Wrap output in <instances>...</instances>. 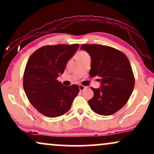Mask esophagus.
Listing matches in <instances>:
<instances>
[{"label":"esophagus","instance_id":"34e87169","mask_svg":"<svg viewBox=\"0 0 154 154\" xmlns=\"http://www.w3.org/2000/svg\"><path fill=\"white\" fill-rule=\"evenodd\" d=\"M86 86H84V85H79V89H80V91H84V90L86 88Z\"/></svg>","mask_w":154,"mask_h":154}]
</instances>
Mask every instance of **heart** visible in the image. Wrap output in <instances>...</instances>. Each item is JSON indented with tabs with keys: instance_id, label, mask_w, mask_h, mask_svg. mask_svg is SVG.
<instances>
[{
	"instance_id": "1",
	"label": "heart",
	"mask_w": 154,
	"mask_h": 154,
	"mask_svg": "<svg viewBox=\"0 0 154 154\" xmlns=\"http://www.w3.org/2000/svg\"><path fill=\"white\" fill-rule=\"evenodd\" d=\"M88 56H89L87 52H85V51H79L76 54V59H77V60H79V59H83V58H85L86 57H88Z\"/></svg>"
}]
</instances>
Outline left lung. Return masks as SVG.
I'll list each match as a JSON object with an SVG mask.
<instances>
[{
  "label": "left lung",
  "instance_id": "left-lung-1",
  "mask_svg": "<svg viewBox=\"0 0 154 154\" xmlns=\"http://www.w3.org/2000/svg\"><path fill=\"white\" fill-rule=\"evenodd\" d=\"M81 49L91 58V78L98 76L101 86L93 88L91 108L100 115H113L127 103L134 87V76L128 58L115 48L100 45H83Z\"/></svg>",
  "mask_w": 154,
  "mask_h": 154
}]
</instances>
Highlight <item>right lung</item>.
<instances>
[{"mask_svg":"<svg viewBox=\"0 0 154 154\" xmlns=\"http://www.w3.org/2000/svg\"><path fill=\"white\" fill-rule=\"evenodd\" d=\"M79 47V44L47 45L36 50L27 61L24 91L32 105L46 117L64 115L79 94V85L65 86L57 80Z\"/></svg>","mask_w":154,"mask_h":154,"instance_id":"right-lung-1","label":"right lung"}]
</instances>
